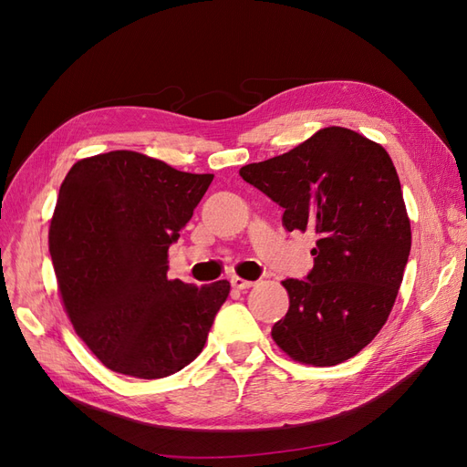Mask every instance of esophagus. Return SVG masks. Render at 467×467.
Segmentation results:
<instances>
[{"instance_id":"34e87169","label":"esophagus","mask_w":467,"mask_h":467,"mask_svg":"<svg viewBox=\"0 0 467 467\" xmlns=\"http://www.w3.org/2000/svg\"><path fill=\"white\" fill-rule=\"evenodd\" d=\"M253 285H255V282H253V280H245L242 276H232V286L237 288V290H247Z\"/></svg>"}]
</instances>
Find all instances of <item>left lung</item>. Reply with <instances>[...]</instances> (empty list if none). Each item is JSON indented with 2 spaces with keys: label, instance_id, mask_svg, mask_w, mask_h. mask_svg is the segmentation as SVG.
Returning <instances> with one entry per match:
<instances>
[{
  "label": "left lung",
  "instance_id": "left-lung-1",
  "mask_svg": "<svg viewBox=\"0 0 467 467\" xmlns=\"http://www.w3.org/2000/svg\"><path fill=\"white\" fill-rule=\"evenodd\" d=\"M239 175L285 208L288 232L317 237L306 280H282L290 307L275 323V343L314 366L358 355L388 321L411 251V223L388 151L329 126Z\"/></svg>",
  "mask_w": 467,
  "mask_h": 467
}]
</instances>
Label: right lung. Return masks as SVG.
Instances as JSON below:
<instances>
[{
	"mask_svg": "<svg viewBox=\"0 0 467 467\" xmlns=\"http://www.w3.org/2000/svg\"><path fill=\"white\" fill-rule=\"evenodd\" d=\"M212 179L129 150L79 160L66 175L50 257L76 333L112 372L165 378L204 348L230 282L169 280L167 251Z\"/></svg>",
	"mask_w": 467,
	"mask_h": 467,
	"instance_id": "1",
	"label": "right lung"
}]
</instances>
